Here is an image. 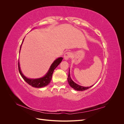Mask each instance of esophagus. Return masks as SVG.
Here are the masks:
<instances>
[{
	"mask_svg": "<svg viewBox=\"0 0 124 124\" xmlns=\"http://www.w3.org/2000/svg\"><path fill=\"white\" fill-rule=\"evenodd\" d=\"M71 56H72V54H71V52H67L66 53H65L63 57H64V59L65 60H68L71 57Z\"/></svg>",
	"mask_w": 124,
	"mask_h": 124,
	"instance_id": "obj_1",
	"label": "esophagus"
}]
</instances>
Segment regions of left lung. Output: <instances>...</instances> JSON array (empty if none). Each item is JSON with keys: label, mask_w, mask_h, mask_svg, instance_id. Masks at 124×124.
Here are the masks:
<instances>
[{"label": "left lung", "mask_w": 124, "mask_h": 124, "mask_svg": "<svg viewBox=\"0 0 124 124\" xmlns=\"http://www.w3.org/2000/svg\"><path fill=\"white\" fill-rule=\"evenodd\" d=\"M69 71H70V70L69 71V74H68V83L71 87L73 88V89H74L75 90H76V91H85V90H86L89 88H91L92 86H93V85H92L91 86H90V87H84V86H80L79 85L76 84L75 82H74L72 81V79H71V78L70 76Z\"/></svg>", "instance_id": "obj_1"}]
</instances>
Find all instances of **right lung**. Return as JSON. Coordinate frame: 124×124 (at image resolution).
I'll return each instance as SVG.
<instances>
[{"mask_svg":"<svg viewBox=\"0 0 124 124\" xmlns=\"http://www.w3.org/2000/svg\"><path fill=\"white\" fill-rule=\"evenodd\" d=\"M24 40V39H23ZM23 40L22 41V43L23 42ZM22 43L21 45V47H20V52L21 50V48ZM62 57H59L57 59H56L55 61L53 62V63L51 65L50 68L48 70V72L46 74V76H44L43 77L39 78H26L25 76H24L23 74L22 73V71L20 69V63L19 62H18V71H19V72L21 74V77L22 78L27 82V83L31 85V86L33 87H36V88H41V87H43L46 86V85L49 84L50 83L51 80L52 79V74L53 73L55 69L57 67L58 65L61 62L62 60Z\"/></svg>","mask_w":124,"mask_h":124,"instance_id":"add662e5","label":"right lung"}]
</instances>
